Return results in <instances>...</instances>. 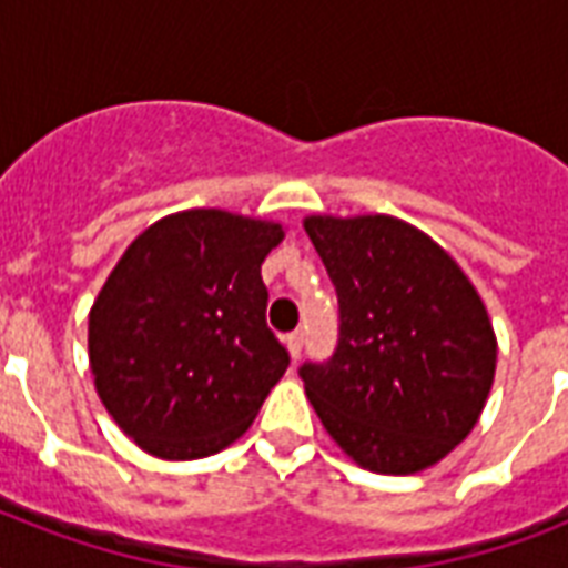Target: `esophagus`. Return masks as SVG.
Listing matches in <instances>:
<instances>
[{"mask_svg":"<svg viewBox=\"0 0 568 568\" xmlns=\"http://www.w3.org/2000/svg\"><path fill=\"white\" fill-rule=\"evenodd\" d=\"M285 347H288V354H292V359H297L303 351V333L301 329H294V333H288L285 336Z\"/></svg>","mask_w":568,"mask_h":568,"instance_id":"obj_1","label":"esophagus"}]
</instances>
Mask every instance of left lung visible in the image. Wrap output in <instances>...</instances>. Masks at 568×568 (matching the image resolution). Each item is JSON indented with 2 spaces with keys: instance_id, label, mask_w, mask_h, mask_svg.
I'll list each match as a JSON object with an SVG mask.
<instances>
[{
  "instance_id": "obj_1",
  "label": "left lung",
  "mask_w": 568,
  "mask_h": 568,
  "mask_svg": "<svg viewBox=\"0 0 568 568\" xmlns=\"http://www.w3.org/2000/svg\"><path fill=\"white\" fill-rule=\"evenodd\" d=\"M338 297V345L303 363L306 397L347 457L415 475L466 439L495 377L493 324L445 250L388 214L303 221Z\"/></svg>"
}]
</instances>
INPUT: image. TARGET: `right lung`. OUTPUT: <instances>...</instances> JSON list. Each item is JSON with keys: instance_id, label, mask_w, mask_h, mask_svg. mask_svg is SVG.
<instances>
[{"instance_id": "1", "label": "right lung", "mask_w": 568, "mask_h": 568, "mask_svg": "<svg viewBox=\"0 0 568 568\" xmlns=\"http://www.w3.org/2000/svg\"><path fill=\"white\" fill-rule=\"evenodd\" d=\"M283 235L280 223L191 209L155 221L114 265L88 318V356L100 400L146 454H217L285 374L262 283Z\"/></svg>"}]
</instances>
